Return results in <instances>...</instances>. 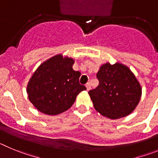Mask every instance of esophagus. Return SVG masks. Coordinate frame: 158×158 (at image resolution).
I'll return each mask as SVG.
<instances>
[{
  "instance_id": "obj_1",
  "label": "esophagus",
  "mask_w": 158,
  "mask_h": 158,
  "mask_svg": "<svg viewBox=\"0 0 158 158\" xmlns=\"http://www.w3.org/2000/svg\"><path fill=\"white\" fill-rule=\"evenodd\" d=\"M85 86H86V89H87L88 91H89V89H91V86H90V83H89H89L86 84V85H85Z\"/></svg>"
}]
</instances>
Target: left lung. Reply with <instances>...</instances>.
I'll return each mask as SVG.
<instances>
[{"instance_id":"1","label":"left lung","mask_w":158,"mask_h":158,"mask_svg":"<svg viewBox=\"0 0 158 158\" xmlns=\"http://www.w3.org/2000/svg\"><path fill=\"white\" fill-rule=\"evenodd\" d=\"M99 85L89 92L96 111L115 119L131 114L140 100L142 89L135 75L122 64L106 63L96 73Z\"/></svg>"}]
</instances>
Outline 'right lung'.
I'll use <instances>...</instances> for the list:
<instances>
[{
  "label": "right lung",
  "instance_id": "right-lung-1",
  "mask_svg": "<svg viewBox=\"0 0 158 158\" xmlns=\"http://www.w3.org/2000/svg\"><path fill=\"white\" fill-rule=\"evenodd\" d=\"M72 58L56 55L43 62L35 72L27 85L28 98L35 107L47 115L66 111L83 90L81 73L73 69Z\"/></svg>",
  "mask_w": 158,
  "mask_h": 158
}]
</instances>
